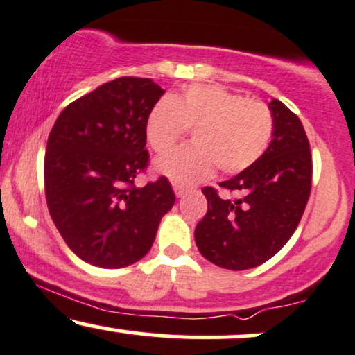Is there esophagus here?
Instances as JSON below:
<instances>
[{
	"instance_id": "esophagus-1",
	"label": "esophagus",
	"mask_w": 355,
	"mask_h": 355,
	"mask_svg": "<svg viewBox=\"0 0 355 355\" xmlns=\"http://www.w3.org/2000/svg\"><path fill=\"white\" fill-rule=\"evenodd\" d=\"M173 190H175V195H177L178 198L183 197V195L187 193V189H185V187L178 185V183H173Z\"/></svg>"
}]
</instances>
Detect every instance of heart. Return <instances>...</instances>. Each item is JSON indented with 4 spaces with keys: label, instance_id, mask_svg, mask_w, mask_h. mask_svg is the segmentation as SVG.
Masks as SVG:
<instances>
[{
    "label": "heart",
    "instance_id": "1",
    "mask_svg": "<svg viewBox=\"0 0 355 355\" xmlns=\"http://www.w3.org/2000/svg\"><path fill=\"white\" fill-rule=\"evenodd\" d=\"M191 130L193 145L160 158L158 173L190 185L209 178L215 165L225 175L240 173L266 153L274 135V115L267 103L243 98L220 85H191L158 101L146 118L148 145L157 153L172 150Z\"/></svg>",
    "mask_w": 355,
    "mask_h": 355
}]
</instances>
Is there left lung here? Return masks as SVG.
<instances>
[{
	"label": "left lung",
	"mask_w": 355,
	"mask_h": 355,
	"mask_svg": "<svg viewBox=\"0 0 355 355\" xmlns=\"http://www.w3.org/2000/svg\"><path fill=\"white\" fill-rule=\"evenodd\" d=\"M268 108L274 138L266 153L218 183L237 197L202 189L209 209L195 227V242L207 260L229 270L254 268L274 257L295 232L311 197L312 155L304 126L282 101L272 100Z\"/></svg>",
	"instance_id": "1"
}]
</instances>
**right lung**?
Segmentation results:
<instances>
[{
  "instance_id": "obj_1",
  "label": "right lung",
  "mask_w": 355,
  "mask_h": 355,
  "mask_svg": "<svg viewBox=\"0 0 355 355\" xmlns=\"http://www.w3.org/2000/svg\"><path fill=\"white\" fill-rule=\"evenodd\" d=\"M165 89L121 76L68 105L44 153L48 210L67 245L101 268L148 254L175 193L166 177L135 187L148 166L145 125Z\"/></svg>"
}]
</instances>
